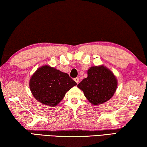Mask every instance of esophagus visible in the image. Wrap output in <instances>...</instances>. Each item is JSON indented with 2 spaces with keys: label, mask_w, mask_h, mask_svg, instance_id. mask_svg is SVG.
<instances>
[{
  "label": "esophagus",
  "mask_w": 147,
  "mask_h": 147,
  "mask_svg": "<svg viewBox=\"0 0 147 147\" xmlns=\"http://www.w3.org/2000/svg\"><path fill=\"white\" fill-rule=\"evenodd\" d=\"M74 80L76 82V84H78L79 82V78H75L74 79Z\"/></svg>",
  "instance_id": "1"
}]
</instances>
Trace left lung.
<instances>
[{
	"label": "left lung",
	"mask_w": 147,
	"mask_h": 147,
	"mask_svg": "<svg viewBox=\"0 0 147 147\" xmlns=\"http://www.w3.org/2000/svg\"><path fill=\"white\" fill-rule=\"evenodd\" d=\"M88 77L78 85L87 99L99 105L109 100L115 93L117 80L113 73L104 65L93 66L88 71Z\"/></svg>",
	"instance_id": "8db88e82"
}]
</instances>
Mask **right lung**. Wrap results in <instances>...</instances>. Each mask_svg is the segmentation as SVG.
Wrapping results in <instances>:
<instances>
[{"mask_svg": "<svg viewBox=\"0 0 147 147\" xmlns=\"http://www.w3.org/2000/svg\"><path fill=\"white\" fill-rule=\"evenodd\" d=\"M76 83L68 74L49 65L39 67L30 80V89L34 98L49 106H56Z\"/></svg>", "mask_w": 147, "mask_h": 147, "instance_id": "right-lung-1", "label": "right lung"}]
</instances>
